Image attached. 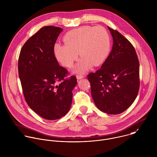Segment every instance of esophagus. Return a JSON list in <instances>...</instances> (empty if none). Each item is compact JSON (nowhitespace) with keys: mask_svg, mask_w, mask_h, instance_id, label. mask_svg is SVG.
<instances>
[{"mask_svg":"<svg viewBox=\"0 0 157 157\" xmlns=\"http://www.w3.org/2000/svg\"><path fill=\"white\" fill-rule=\"evenodd\" d=\"M83 78H84V76L82 75H76V78L78 79H81Z\"/></svg>","mask_w":157,"mask_h":157,"instance_id":"1","label":"esophagus"}]
</instances>
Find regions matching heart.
<instances>
[{
  "instance_id": "1",
  "label": "heart",
  "mask_w": 157,
  "mask_h": 157,
  "mask_svg": "<svg viewBox=\"0 0 157 157\" xmlns=\"http://www.w3.org/2000/svg\"><path fill=\"white\" fill-rule=\"evenodd\" d=\"M65 44H56L54 53L64 67L71 68L78 58L81 59L74 68L77 73H84L92 65H100L107 58L110 48V36L101 26H83L68 31L63 37Z\"/></svg>"
}]
</instances>
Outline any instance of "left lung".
Returning <instances> with one entry per match:
<instances>
[{"mask_svg":"<svg viewBox=\"0 0 157 157\" xmlns=\"http://www.w3.org/2000/svg\"><path fill=\"white\" fill-rule=\"evenodd\" d=\"M113 39L110 55L101 68L87 75L97 107L107 114H120L134 101L139 90V62L132 44L108 26Z\"/></svg>","mask_w":157,"mask_h":157,"instance_id":"left-lung-1","label":"left lung"}]
</instances>
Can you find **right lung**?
Returning <instances> with one entry per match:
<instances>
[{"instance_id":"obj_1","label":"right lung","mask_w":157,"mask_h":157,"mask_svg":"<svg viewBox=\"0 0 157 157\" xmlns=\"http://www.w3.org/2000/svg\"><path fill=\"white\" fill-rule=\"evenodd\" d=\"M63 29L52 26L40 28L22 47L18 59V75L28 106L44 119L55 120L70 109L75 76L59 65L54 46Z\"/></svg>"}]
</instances>
